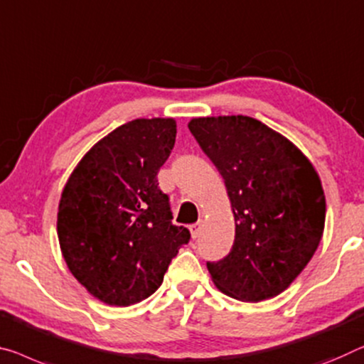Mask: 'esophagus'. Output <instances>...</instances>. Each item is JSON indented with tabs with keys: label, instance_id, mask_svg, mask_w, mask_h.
<instances>
[{
	"label": "esophagus",
	"instance_id": "esophagus-1",
	"mask_svg": "<svg viewBox=\"0 0 364 364\" xmlns=\"http://www.w3.org/2000/svg\"><path fill=\"white\" fill-rule=\"evenodd\" d=\"M200 231H201V221H197L195 225L190 226V234H192L193 239H197L200 236Z\"/></svg>",
	"mask_w": 364,
	"mask_h": 364
}]
</instances>
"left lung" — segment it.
Returning a JSON list of instances; mask_svg holds the SVG:
<instances>
[{
    "mask_svg": "<svg viewBox=\"0 0 364 364\" xmlns=\"http://www.w3.org/2000/svg\"><path fill=\"white\" fill-rule=\"evenodd\" d=\"M188 130L220 171L236 223L231 252L206 264L215 287L245 303L275 298L322 239L326 195L314 164L252 117H197Z\"/></svg>",
    "mask_w": 364,
    "mask_h": 364,
    "instance_id": "obj_1",
    "label": "left lung"
}]
</instances>
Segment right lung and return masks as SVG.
<instances>
[{
  "label": "right lung",
  "instance_id": "add662e5",
  "mask_svg": "<svg viewBox=\"0 0 364 364\" xmlns=\"http://www.w3.org/2000/svg\"><path fill=\"white\" fill-rule=\"evenodd\" d=\"M174 119H136L94 144L61 192L58 242L71 275L104 304L127 307L161 287L187 228L172 225L158 172L176 143Z\"/></svg>",
  "mask_w": 364,
  "mask_h": 364
}]
</instances>
